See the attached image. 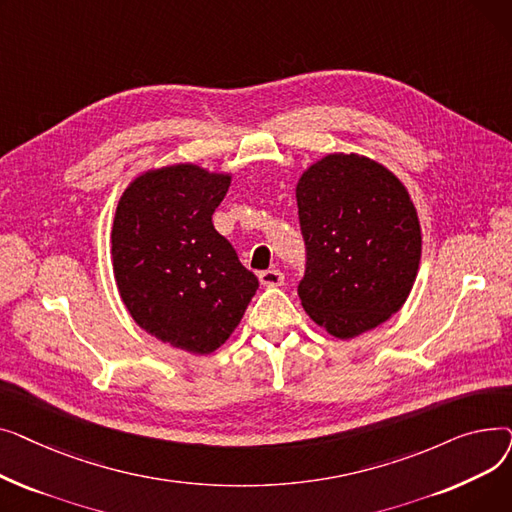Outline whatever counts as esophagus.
<instances>
[{
  "label": "esophagus",
  "instance_id": "esophagus-1",
  "mask_svg": "<svg viewBox=\"0 0 512 512\" xmlns=\"http://www.w3.org/2000/svg\"><path fill=\"white\" fill-rule=\"evenodd\" d=\"M259 282L263 286H280L284 282V274L280 270H265L259 272Z\"/></svg>",
  "mask_w": 512,
  "mask_h": 512
}]
</instances>
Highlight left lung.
I'll list each match as a JSON object with an SVG mask.
<instances>
[{
  "label": "left lung",
  "instance_id": "obj_1",
  "mask_svg": "<svg viewBox=\"0 0 512 512\" xmlns=\"http://www.w3.org/2000/svg\"><path fill=\"white\" fill-rule=\"evenodd\" d=\"M307 245L301 305L340 340L388 321L413 290L421 263V224L402 180L359 153H328L297 182Z\"/></svg>",
  "mask_w": 512,
  "mask_h": 512
}]
</instances>
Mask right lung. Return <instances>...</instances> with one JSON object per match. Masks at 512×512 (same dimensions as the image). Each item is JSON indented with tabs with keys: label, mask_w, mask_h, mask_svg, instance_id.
I'll use <instances>...</instances> for the list:
<instances>
[{
	"label": "right lung",
	"mask_w": 512,
	"mask_h": 512,
	"mask_svg": "<svg viewBox=\"0 0 512 512\" xmlns=\"http://www.w3.org/2000/svg\"><path fill=\"white\" fill-rule=\"evenodd\" d=\"M232 172L172 164L141 172L118 201L112 267L120 299L147 334L191 355L230 338L259 280L215 232Z\"/></svg>",
	"instance_id": "add662e5"
}]
</instances>
